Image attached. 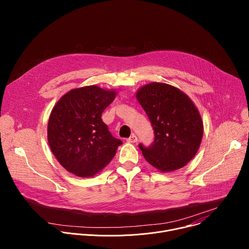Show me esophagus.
I'll return each instance as SVG.
<instances>
[{"label":"esophagus","mask_w":249,"mask_h":249,"mask_svg":"<svg viewBox=\"0 0 249 249\" xmlns=\"http://www.w3.org/2000/svg\"><path fill=\"white\" fill-rule=\"evenodd\" d=\"M137 141H138V138H137V136H136V135H132L131 137H129V138L127 139V142H128V143H136Z\"/></svg>","instance_id":"1"}]
</instances>
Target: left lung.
Wrapping results in <instances>:
<instances>
[{
	"label": "left lung",
	"instance_id": "left-lung-1",
	"mask_svg": "<svg viewBox=\"0 0 249 249\" xmlns=\"http://www.w3.org/2000/svg\"><path fill=\"white\" fill-rule=\"evenodd\" d=\"M136 97L155 133L150 147L139 144L146 160L162 172L186 165L203 137V122L195 104L180 89L162 83L142 87Z\"/></svg>",
	"mask_w": 249,
	"mask_h": 249
}]
</instances>
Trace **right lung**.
Masks as SVG:
<instances>
[{"label":"right lung","mask_w":249,"mask_h":249,"mask_svg":"<svg viewBox=\"0 0 249 249\" xmlns=\"http://www.w3.org/2000/svg\"><path fill=\"white\" fill-rule=\"evenodd\" d=\"M115 90L88 86L70 90L53 107L48 143L60 164L80 177H92L107 165L122 141L114 138L102 119Z\"/></svg>","instance_id":"right-lung-1"}]
</instances>
